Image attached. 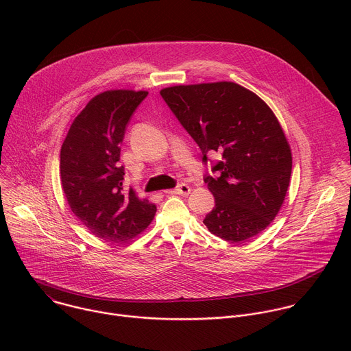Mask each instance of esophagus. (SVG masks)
Instances as JSON below:
<instances>
[{
  "mask_svg": "<svg viewBox=\"0 0 351 351\" xmlns=\"http://www.w3.org/2000/svg\"><path fill=\"white\" fill-rule=\"evenodd\" d=\"M190 186L189 184H184V183H182V184H179L176 189H172V190H167L165 193L167 194H180V195H187V194H190Z\"/></svg>",
  "mask_w": 351,
  "mask_h": 351,
  "instance_id": "obj_1",
  "label": "esophagus"
}]
</instances>
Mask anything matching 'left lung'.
<instances>
[{
	"label": "left lung",
	"instance_id": "obj_1",
	"mask_svg": "<svg viewBox=\"0 0 351 351\" xmlns=\"http://www.w3.org/2000/svg\"><path fill=\"white\" fill-rule=\"evenodd\" d=\"M165 103L194 138L218 176L204 182L215 207L204 219L208 230L232 243L261 233L278 215L291 175V152L272 110L253 91L233 82L172 86Z\"/></svg>",
	"mask_w": 351,
	"mask_h": 351
}]
</instances>
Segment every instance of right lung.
Segmentation results:
<instances>
[{
    "label": "right lung",
    "mask_w": 351,
    "mask_h": 351,
    "mask_svg": "<svg viewBox=\"0 0 351 351\" xmlns=\"http://www.w3.org/2000/svg\"><path fill=\"white\" fill-rule=\"evenodd\" d=\"M148 91L108 90L75 118L61 147L60 173L72 213L95 237L125 243L152 223L157 207L125 190L119 165L126 126Z\"/></svg>",
    "instance_id": "1"
}]
</instances>
